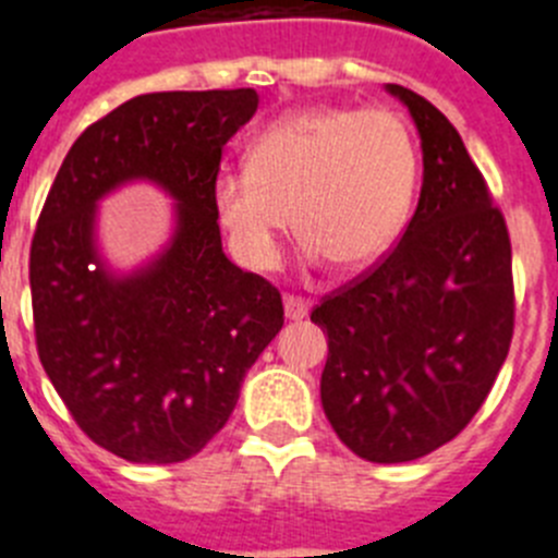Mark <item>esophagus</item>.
<instances>
[{
	"label": "esophagus",
	"mask_w": 558,
	"mask_h": 558,
	"mask_svg": "<svg viewBox=\"0 0 558 558\" xmlns=\"http://www.w3.org/2000/svg\"><path fill=\"white\" fill-rule=\"evenodd\" d=\"M283 308H286V316H289V319H305L311 311V300L298 298V294H286Z\"/></svg>",
	"instance_id": "obj_1"
}]
</instances>
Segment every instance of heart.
Segmentation results:
<instances>
[{
	"label": "heart",
	"instance_id": "1",
	"mask_svg": "<svg viewBox=\"0 0 558 558\" xmlns=\"http://www.w3.org/2000/svg\"><path fill=\"white\" fill-rule=\"evenodd\" d=\"M416 174L414 130L398 110L308 108L255 133L247 167L217 172L210 205L244 267H278L291 210L311 260L364 272L398 244Z\"/></svg>",
	"mask_w": 558,
	"mask_h": 558
}]
</instances>
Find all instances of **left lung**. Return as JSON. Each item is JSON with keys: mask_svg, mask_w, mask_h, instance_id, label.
<instances>
[{"mask_svg": "<svg viewBox=\"0 0 558 558\" xmlns=\"http://www.w3.org/2000/svg\"><path fill=\"white\" fill-rule=\"evenodd\" d=\"M423 138L414 217L375 267L325 294L323 409L355 456L400 464L456 439L484 405L514 333L509 228L459 130L403 85Z\"/></svg>", "mask_w": 558, "mask_h": 558, "instance_id": "left-lung-1", "label": "left lung"}]
</instances>
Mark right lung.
Instances as JSON below:
<instances>
[{
  "label": "right lung",
  "instance_id": "obj_1",
  "mask_svg": "<svg viewBox=\"0 0 558 558\" xmlns=\"http://www.w3.org/2000/svg\"><path fill=\"white\" fill-rule=\"evenodd\" d=\"M255 110V88L133 97L83 130L38 217V359L83 434L124 461L197 456L283 328L280 291L230 264L210 205L222 147ZM138 177L179 199V230L147 270L113 279L93 247V205Z\"/></svg>",
  "mask_w": 558,
  "mask_h": 558
}]
</instances>
